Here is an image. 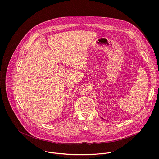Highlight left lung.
I'll use <instances>...</instances> for the list:
<instances>
[{
    "mask_svg": "<svg viewBox=\"0 0 159 159\" xmlns=\"http://www.w3.org/2000/svg\"><path fill=\"white\" fill-rule=\"evenodd\" d=\"M102 119H103V118H102Z\"/></svg>",
    "mask_w": 159,
    "mask_h": 159,
    "instance_id": "obj_1",
    "label": "left lung"
}]
</instances>
